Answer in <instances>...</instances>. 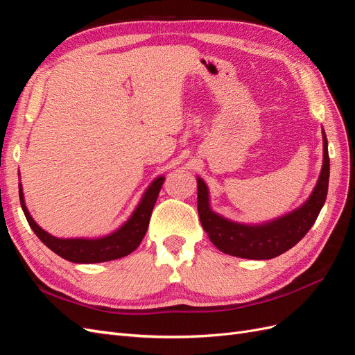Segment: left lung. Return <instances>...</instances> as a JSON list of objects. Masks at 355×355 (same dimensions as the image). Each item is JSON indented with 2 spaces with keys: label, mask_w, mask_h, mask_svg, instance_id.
Instances as JSON below:
<instances>
[{
  "label": "left lung",
  "mask_w": 355,
  "mask_h": 355,
  "mask_svg": "<svg viewBox=\"0 0 355 355\" xmlns=\"http://www.w3.org/2000/svg\"><path fill=\"white\" fill-rule=\"evenodd\" d=\"M324 161L321 175L313 196L302 207L271 223L249 227L234 223L218 216L209 207V191L206 184L198 179V214L204 231L209 234L210 241L223 253L245 257V259H272L305 237L317 220L321 207L327 197L330 159L327 151V137L323 132Z\"/></svg>",
  "instance_id": "1"
}]
</instances>
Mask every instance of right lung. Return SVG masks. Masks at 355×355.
Returning <instances> with one entry per match:
<instances>
[{
    "label": "right lung",
    "instance_id": "obj_1",
    "mask_svg": "<svg viewBox=\"0 0 355 355\" xmlns=\"http://www.w3.org/2000/svg\"><path fill=\"white\" fill-rule=\"evenodd\" d=\"M163 182H164V178H158L157 180H154V184L145 192L141 204H139L137 209L132 214V218L114 234L98 240H84V239L62 240V239L53 237V235L47 234L44 230H41L34 222V219L31 218V214L24 201L22 187H19V197H20V204H22V209L29 227L50 250H53L56 254H59L60 257H63V259H67L69 262L98 263V262L120 259V257L130 254L137 249L146 234L149 218H151V213L155 206L158 192L161 189V185H163Z\"/></svg>",
    "mask_w": 355,
    "mask_h": 355
}]
</instances>
